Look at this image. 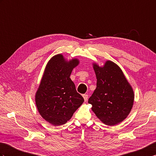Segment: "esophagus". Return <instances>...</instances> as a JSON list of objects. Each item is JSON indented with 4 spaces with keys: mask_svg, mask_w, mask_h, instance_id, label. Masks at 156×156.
Instances as JSON below:
<instances>
[{
    "mask_svg": "<svg viewBox=\"0 0 156 156\" xmlns=\"http://www.w3.org/2000/svg\"><path fill=\"white\" fill-rule=\"evenodd\" d=\"M82 96H83V98H84V100L86 101L88 100V94H83L82 95Z\"/></svg>",
    "mask_w": 156,
    "mask_h": 156,
    "instance_id": "1",
    "label": "esophagus"
}]
</instances>
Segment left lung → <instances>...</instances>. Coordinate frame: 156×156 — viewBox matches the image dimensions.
Instances as JSON below:
<instances>
[{
    "mask_svg": "<svg viewBox=\"0 0 156 156\" xmlns=\"http://www.w3.org/2000/svg\"><path fill=\"white\" fill-rule=\"evenodd\" d=\"M96 76V88L88 99L92 110L101 122L115 126L126 118L131 111L134 94L123 72L112 61L103 67L93 64Z\"/></svg>",
    "mask_w": 156,
    "mask_h": 156,
    "instance_id": "left-lung-1",
    "label": "left lung"
}]
</instances>
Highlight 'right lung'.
I'll list each match as a JSON object with an SVG mask.
<instances>
[{
	"instance_id": "obj_1",
	"label": "right lung",
	"mask_w": 156,
	"mask_h": 156,
	"mask_svg": "<svg viewBox=\"0 0 156 156\" xmlns=\"http://www.w3.org/2000/svg\"><path fill=\"white\" fill-rule=\"evenodd\" d=\"M78 64V59L68 62L57 54L46 66L35 101L41 116L54 126L66 124L84 101L70 78Z\"/></svg>"
}]
</instances>
